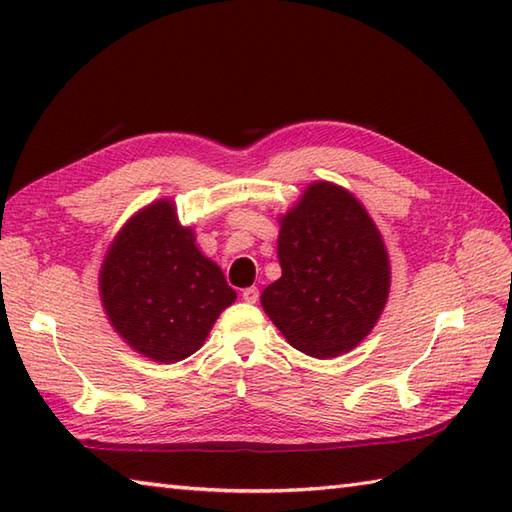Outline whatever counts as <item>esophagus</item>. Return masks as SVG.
I'll return each mask as SVG.
<instances>
[{"instance_id":"1","label":"esophagus","mask_w":512,"mask_h":512,"mask_svg":"<svg viewBox=\"0 0 512 512\" xmlns=\"http://www.w3.org/2000/svg\"><path fill=\"white\" fill-rule=\"evenodd\" d=\"M242 297H244V301H246V303H257V299H259V290H257L255 286L244 288V290H242Z\"/></svg>"}]
</instances>
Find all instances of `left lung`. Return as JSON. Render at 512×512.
<instances>
[{
    "label": "left lung",
    "instance_id": "left-lung-1",
    "mask_svg": "<svg viewBox=\"0 0 512 512\" xmlns=\"http://www.w3.org/2000/svg\"><path fill=\"white\" fill-rule=\"evenodd\" d=\"M281 277L262 308L295 350L347 354L374 330L391 286L383 235L365 206L332 182H312L279 217Z\"/></svg>",
    "mask_w": 512,
    "mask_h": 512
}]
</instances>
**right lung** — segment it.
Instances as JSON below:
<instances>
[{"label":"right lung","mask_w":512,"mask_h":512,"mask_svg":"<svg viewBox=\"0 0 512 512\" xmlns=\"http://www.w3.org/2000/svg\"><path fill=\"white\" fill-rule=\"evenodd\" d=\"M99 295L121 339L165 365L198 352L237 299L169 198L147 204L116 233L101 264Z\"/></svg>","instance_id":"add662e5"}]
</instances>
